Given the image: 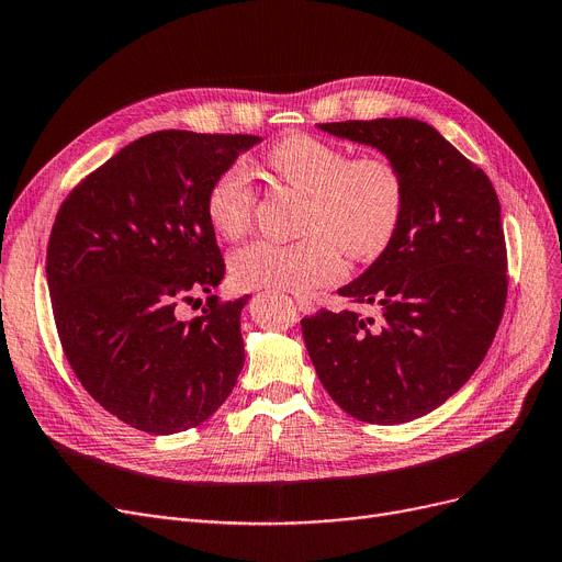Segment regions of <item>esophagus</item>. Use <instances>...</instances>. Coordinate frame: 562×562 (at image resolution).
<instances>
[{
	"label": "esophagus",
	"instance_id": "1",
	"mask_svg": "<svg viewBox=\"0 0 562 562\" xmlns=\"http://www.w3.org/2000/svg\"><path fill=\"white\" fill-rule=\"evenodd\" d=\"M296 307H299L301 312H312V310H314V303H312L310 299H303V296H299V299H296Z\"/></svg>",
	"mask_w": 562,
	"mask_h": 562
}]
</instances>
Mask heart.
Segmentation results:
<instances>
[{"instance_id": "b5f03b06", "label": "heart", "mask_w": 562, "mask_h": 562, "mask_svg": "<svg viewBox=\"0 0 562 562\" xmlns=\"http://www.w3.org/2000/svg\"><path fill=\"white\" fill-rule=\"evenodd\" d=\"M268 167L307 198L305 238L296 243L252 240L229 259L236 284L248 289L312 291L341 273V257L364 261L381 255L404 211V179L395 162L379 156L353 158L347 149L312 135H291L266 154ZM255 188L248 169L232 165L206 198V215L225 238L248 232Z\"/></svg>"}]
</instances>
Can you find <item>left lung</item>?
<instances>
[{"label":"left lung","mask_w":562,"mask_h":562,"mask_svg":"<svg viewBox=\"0 0 562 562\" xmlns=\"http://www.w3.org/2000/svg\"><path fill=\"white\" fill-rule=\"evenodd\" d=\"M316 128L381 151L404 179L395 236L337 294L379 319L322 310L301 322L319 381L337 406L372 425H400L441 406L480 368L507 296L501 204L477 165L418 119Z\"/></svg>","instance_id":"left-lung-1"}]
</instances>
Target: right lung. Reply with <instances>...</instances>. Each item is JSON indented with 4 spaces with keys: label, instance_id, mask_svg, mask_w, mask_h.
<instances>
[{
    "label": "right lung",
    "instance_id": "1",
    "mask_svg": "<svg viewBox=\"0 0 562 562\" xmlns=\"http://www.w3.org/2000/svg\"><path fill=\"white\" fill-rule=\"evenodd\" d=\"M257 135L158 131L89 175L47 243V289L64 353L87 393L146 434L198 427L223 406L246 360L240 310L209 296L225 261L206 215L213 181Z\"/></svg>",
    "mask_w": 562,
    "mask_h": 562
}]
</instances>
